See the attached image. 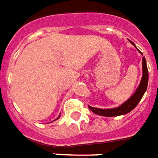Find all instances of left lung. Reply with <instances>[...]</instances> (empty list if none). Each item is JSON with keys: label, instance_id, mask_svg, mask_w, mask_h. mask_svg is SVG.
<instances>
[{"label": "left lung", "instance_id": "8db88e82", "mask_svg": "<svg viewBox=\"0 0 158 158\" xmlns=\"http://www.w3.org/2000/svg\"><path fill=\"white\" fill-rule=\"evenodd\" d=\"M131 43L135 46V48H136L134 43H132L131 41ZM141 53H142V52H141ZM142 73H143V75H142L141 83H140L137 89L135 90V92L134 93L132 96L127 101L122 104L121 106L114 109H98L89 106V110L94 112V114L102 115V116H108V117L125 115V114H127L130 111H131L133 109L138 105V103L140 102V100H141V98H142L143 94H144V93L147 90V88H148V67H147V62H146L145 57L142 58Z\"/></svg>", "mask_w": 158, "mask_h": 158}]
</instances>
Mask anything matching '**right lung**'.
<instances>
[{
    "instance_id": "obj_1",
    "label": "right lung",
    "mask_w": 158,
    "mask_h": 158,
    "mask_svg": "<svg viewBox=\"0 0 158 158\" xmlns=\"http://www.w3.org/2000/svg\"><path fill=\"white\" fill-rule=\"evenodd\" d=\"M59 117H60V115H58V117L57 118V119H56V120H58V118H59Z\"/></svg>"
}]
</instances>
